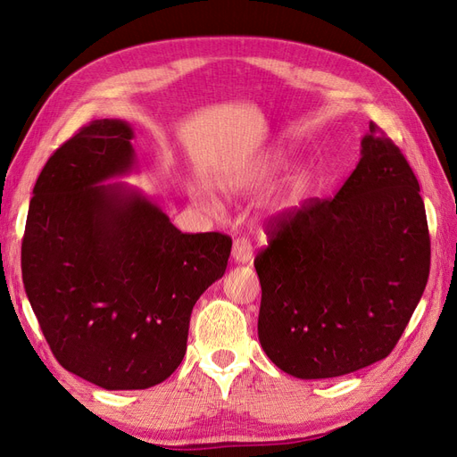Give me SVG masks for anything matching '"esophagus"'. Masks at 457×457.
Listing matches in <instances>:
<instances>
[{"instance_id":"esophagus-1","label":"esophagus","mask_w":457,"mask_h":457,"mask_svg":"<svg viewBox=\"0 0 457 457\" xmlns=\"http://www.w3.org/2000/svg\"><path fill=\"white\" fill-rule=\"evenodd\" d=\"M252 244L247 238H237L232 244V257L237 262H247L252 259Z\"/></svg>"}]
</instances>
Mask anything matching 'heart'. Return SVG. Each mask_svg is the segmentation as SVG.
<instances>
[{
	"label": "heart",
	"instance_id": "obj_1",
	"mask_svg": "<svg viewBox=\"0 0 457 457\" xmlns=\"http://www.w3.org/2000/svg\"><path fill=\"white\" fill-rule=\"evenodd\" d=\"M198 202H200L204 207H207V210H213V202H212L210 198H205L204 195H198Z\"/></svg>",
	"mask_w": 457,
	"mask_h": 457
}]
</instances>
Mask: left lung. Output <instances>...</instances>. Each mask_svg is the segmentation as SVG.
<instances>
[{
  "mask_svg": "<svg viewBox=\"0 0 457 457\" xmlns=\"http://www.w3.org/2000/svg\"><path fill=\"white\" fill-rule=\"evenodd\" d=\"M334 198L269 220L255 255L259 341L282 371L339 378L389 356L431 267L420 183L376 123Z\"/></svg>",
  "mask_w": 457,
  "mask_h": 457,
  "instance_id": "1",
  "label": "left lung"
}]
</instances>
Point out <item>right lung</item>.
<instances>
[{"mask_svg":"<svg viewBox=\"0 0 457 457\" xmlns=\"http://www.w3.org/2000/svg\"><path fill=\"white\" fill-rule=\"evenodd\" d=\"M133 129L95 120L41 170L22 237V282L59 364L108 391L168 379L187 351L192 307L227 270L232 238L183 234L121 185Z\"/></svg>","mask_w":457,"mask_h":457,"instance_id":"obj_1","label":"right lung"}]
</instances>
